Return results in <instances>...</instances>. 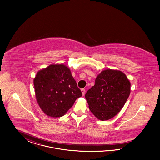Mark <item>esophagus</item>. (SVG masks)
Masks as SVG:
<instances>
[{"instance_id":"34e87169","label":"esophagus","mask_w":160,"mask_h":160,"mask_svg":"<svg viewBox=\"0 0 160 160\" xmlns=\"http://www.w3.org/2000/svg\"><path fill=\"white\" fill-rule=\"evenodd\" d=\"M81 91H82V96H84V95L85 94V92H86L85 89H84V88H82V89L81 90Z\"/></svg>"}]
</instances>
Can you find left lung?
I'll list each match as a JSON object with an SVG mask.
<instances>
[{
  "label": "left lung",
  "mask_w": 160,
  "mask_h": 160,
  "mask_svg": "<svg viewBox=\"0 0 160 160\" xmlns=\"http://www.w3.org/2000/svg\"><path fill=\"white\" fill-rule=\"evenodd\" d=\"M96 82L86 93L88 107L98 119L105 121L120 112L130 94L131 84L120 70L102 71Z\"/></svg>",
  "instance_id": "8db88e82"
}]
</instances>
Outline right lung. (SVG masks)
Wrapping results in <instances>:
<instances>
[{"mask_svg":"<svg viewBox=\"0 0 160 160\" xmlns=\"http://www.w3.org/2000/svg\"><path fill=\"white\" fill-rule=\"evenodd\" d=\"M33 83L38 104L48 116H63L82 96L70 70L63 64H51L39 70Z\"/></svg>","mask_w":160,"mask_h":160,"instance_id":"obj_1","label":"right lung"}]
</instances>
